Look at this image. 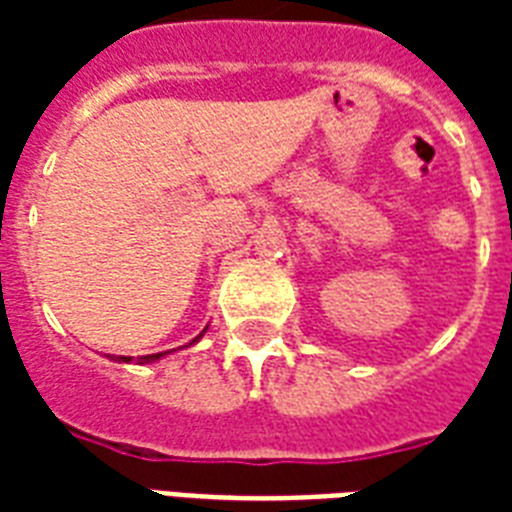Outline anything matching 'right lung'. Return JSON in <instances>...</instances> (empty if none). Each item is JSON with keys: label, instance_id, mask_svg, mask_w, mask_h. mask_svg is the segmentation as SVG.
<instances>
[{"label": "right lung", "instance_id": "1", "mask_svg": "<svg viewBox=\"0 0 512 512\" xmlns=\"http://www.w3.org/2000/svg\"><path fill=\"white\" fill-rule=\"evenodd\" d=\"M204 332H207V329H204ZM204 332H201V335H204ZM201 335L196 337V340L188 342V345H193V342H199ZM164 356H167V350H164V353H151V356H140L138 361H140V364H154V361H159V358H164ZM108 358H111V356H108ZM111 361H119V364H130L132 358L130 356H119V358H111Z\"/></svg>", "mask_w": 512, "mask_h": 512}]
</instances>
